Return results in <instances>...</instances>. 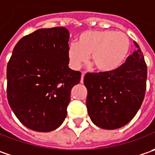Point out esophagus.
<instances>
[{
  "instance_id": "obj_1",
  "label": "esophagus",
  "mask_w": 155,
  "mask_h": 155,
  "mask_svg": "<svg viewBox=\"0 0 155 155\" xmlns=\"http://www.w3.org/2000/svg\"><path fill=\"white\" fill-rule=\"evenodd\" d=\"M84 76H85V74L82 73L81 74V83H83V81H84Z\"/></svg>"
}]
</instances>
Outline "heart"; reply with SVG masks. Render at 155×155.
I'll return each mask as SVG.
<instances>
[{"label":"heart","mask_w":155,"mask_h":155,"mask_svg":"<svg viewBox=\"0 0 155 155\" xmlns=\"http://www.w3.org/2000/svg\"><path fill=\"white\" fill-rule=\"evenodd\" d=\"M130 40L123 32L110 30L87 31L80 35L77 44H71L68 57L74 69H79L91 54V62L101 72L120 68L130 54Z\"/></svg>","instance_id":"obj_1"}]
</instances>
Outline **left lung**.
Masks as SVG:
<instances>
[{"mask_svg": "<svg viewBox=\"0 0 155 155\" xmlns=\"http://www.w3.org/2000/svg\"><path fill=\"white\" fill-rule=\"evenodd\" d=\"M117 69L111 72L87 73V108L95 125L116 130L136 116L144 99L147 65L139 45Z\"/></svg>", "mask_w": 155, "mask_h": 155, "instance_id": "8db88e82", "label": "left lung"}]
</instances>
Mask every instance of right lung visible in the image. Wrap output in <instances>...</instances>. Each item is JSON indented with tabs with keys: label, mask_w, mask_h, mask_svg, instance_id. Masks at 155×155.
Segmentation results:
<instances>
[{
	"label": "right lung",
	"mask_w": 155,
	"mask_h": 155,
	"mask_svg": "<svg viewBox=\"0 0 155 155\" xmlns=\"http://www.w3.org/2000/svg\"><path fill=\"white\" fill-rule=\"evenodd\" d=\"M69 31L59 26L22 38L8 63V100L21 124L50 132L67 117L70 92L81 74L68 68Z\"/></svg>",
	"instance_id": "right-lung-1"
}]
</instances>
